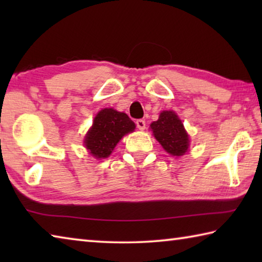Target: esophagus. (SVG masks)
I'll use <instances>...</instances> for the list:
<instances>
[{"mask_svg":"<svg viewBox=\"0 0 262 262\" xmlns=\"http://www.w3.org/2000/svg\"><path fill=\"white\" fill-rule=\"evenodd\" d=\"M136 126L140 130H144L145 129V121L142 120V119H140V120L136 121Z\"/></svg>","mask_w":262,"mask_h":262,"instance_id":"obj_1","label":"esophagus"}]
</instances>
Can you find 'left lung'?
Returning a JSON list of instances; mask_svg holds the SVG:
<instances>
[{
    "mask_svg": "<svg viewBox=\"0 0 262 262\" xmlns=\"http://www.w3.org/2000/svg\"><path fill=\"white\" fill-rule=\"evenodd\" d=\"M152 134L166 152L172 156H183L188 151L189 137L183 122L173 111H163L157 121L151 125Z\"/></svg>",
    "mask_w": 262,
    "mask_h": 262,
    "instance_id": "8db88e82",
    "label": "left lung"
}]
</instances>
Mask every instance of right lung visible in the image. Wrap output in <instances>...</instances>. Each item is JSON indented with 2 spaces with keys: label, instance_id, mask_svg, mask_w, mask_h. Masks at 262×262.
I'll return each instance as SVG.
<instances>
[{
  "label": "right lung",
  "instance_id": "1",
  "mask_svg": "<svg viewBox=\"0 0 262 262\" xmlns=\"http://www.w3.org/2000/svg\"><path fill=\"white\" fill-rule=\"evenodd\" d=\"M135 123L126 113L113 108L99 111L86 133L84 145L96 158L108 157L123 136L134 132Z\"/></svg>",
  "mask_w": 262,
  "mask_h": 262
}]
</instances>
